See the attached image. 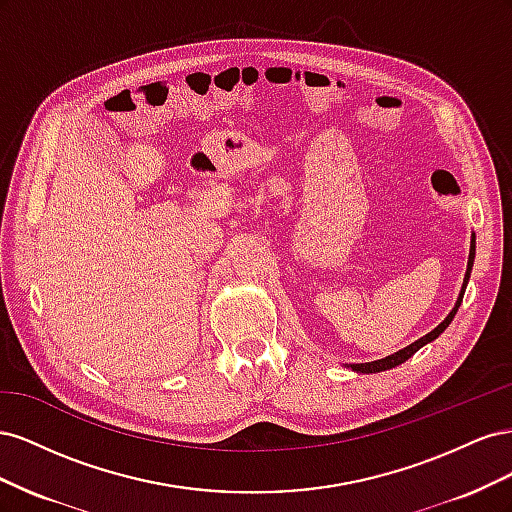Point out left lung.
Returning <instances> with one entry per match:
<instances>
[{
  "label": "left lung",
  "instance_id": "8db88e82",
  "mask_svg": "<svg viewBox=\"0 0 512 512\" xmlns=\"http://www.w3.org/2000/svg\"><path fill=\"white\" fill-rule=\"evenodd\" d=\"M474 254H476V237L472 235V241H470L468 269H466V277H463V286H461V292H459V299H457L455 307L451 309V314H448V316L438 324L436 329H433V331H431V333H427V335H423L421 339H416L414 344L406 346L404 350H399V352H395V354H391V356H384V359H380V361H371V363H354V365H350V367H352L354 371H359V374H376V371L393 369V367L401 365L404 361H408L410 356H412L416 350H421L425 344L433 342V339H436L440 333H444V329L448 327V324L453 322V318H455V314H457V309H459V305H461V301H463V292H466V286H468V280H470V273H472V265H474Z\"/></svg>",
  "mask_w": 512,
  "mask_h": 512
}]
</instances>
